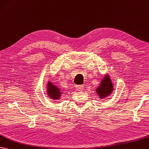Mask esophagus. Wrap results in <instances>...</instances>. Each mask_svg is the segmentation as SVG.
I'll use <instances>...</instances> for the list:
<instances>
[{
	"mask_svg": "<svg viewBox=\"0 0 149 149\" xmlns=\"http://www.w3.org/2000/svg\"><path fill=\"white\" fill-rule=\"evenodd\" d=\"M75 88L78 91H82L83 89H84V88H83V86L82 85H77L75 86Z\"/></svg>",
	"mask_w": 149,
	"mask_h": 149,
	"instance_id": "obj_1",
	"label": "esophagus"
}]
</instances>
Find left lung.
<instances>
[{
	"instance_id": "8db88e82",
	"label": "left lung",
	"mask_w": 149,
	"mask_h": 149,
	"mask_svg": "<svg viewBox=\"0 0 149 149\" xmlns=\"http://www.w3.org/2000/svg\"><path fill=\"white\" fill-rule=\"evenodd\" d=\"M113 86L111 80L108 75H105V78L102 79L100 86L96 89V93L100 96V98H102L111 94Z\"/></svg>"
}]
</instances>
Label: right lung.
<instances>
[{
  "instance_id": "obj_1",
  "label": "right lung",
  "mask_w": 149,
  "mask_h": 149,
  "mask_svg": "<svg viewBox=\"0 0 149 149\" xmlns=\"http://www.w3.org/2000/svg\"><path fill=\"white\" fill-rule=\"evenodd\" d=\"M47 94L51 98L59 99L62 94L61 89L57 88V86L53 85L51 82L47 84Z\"/></svg>"
}]
</instances>
